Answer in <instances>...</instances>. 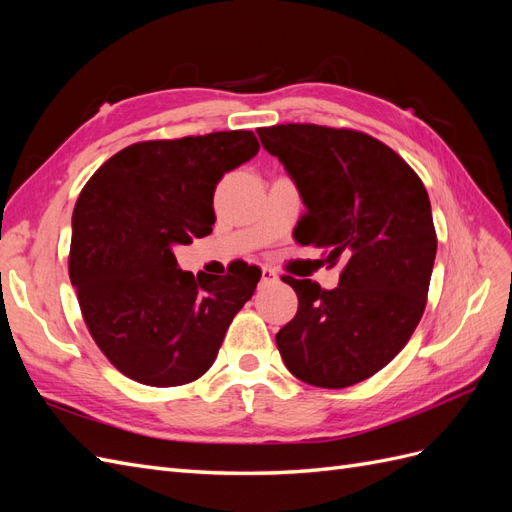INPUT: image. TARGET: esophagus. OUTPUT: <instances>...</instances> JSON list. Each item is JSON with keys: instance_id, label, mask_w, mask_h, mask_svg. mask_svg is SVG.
Listing matches in <instances>:
<instances>
[{"instance_id": "34e87169", "label": "esophagus", "mask_w": 512, "mask_h": 512, "mask_svg": "<svg viewBox=\"0 0 512 512\" xmlns=\"http://www.w3.org/2000/svg\"><path fill=\"white\" fill-rule=\"evenodd\" d=\"M262 284H273L277 280V273L271 267H262Z\"/></svg>"}]
</instances>
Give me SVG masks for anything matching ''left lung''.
I'll use <instances>...</instances> for the list:
<instances>
[{
	"label": "left lung",
	"instance_id": "left-lung-1",
	"mask_svg": "<svg viewBox=\"0 0 512 512\" xmlns=\"http://www.w3.org/2000/svg\"><path fill=\"white\" fill-rule=\"evenodd\" d=\"M256 132L303 198L297 241L327 250L331 265L344 258L333 290L284 277L299 309L277 350L294 378L346 389L389 365L425 312L438 250L427 190L369 134L314 123Z\"/></svg>",
	"mask_w": 512,
	"mask_h": 512
}]
</instances>
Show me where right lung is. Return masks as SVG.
<instances>
[{"mask_svg": "<svg viewBox=\"0 0 512 512\" xmlns=\"http://www.w3.org/2000/svg\"><path fill=\"white\" fill-rule=\"evenodd\" d=\"M258 149L247 130L134 143L87 181L72 213L70 282L91 337L123 376L179 386L213 365L262 273L235 262L222 277L194 275L173 250L211 235L215 185Z\"/></svg>", "mask_w": 512, "mask_h": 512, "instance_id": "add662e5", "label": "right lung"}]
</instances>
